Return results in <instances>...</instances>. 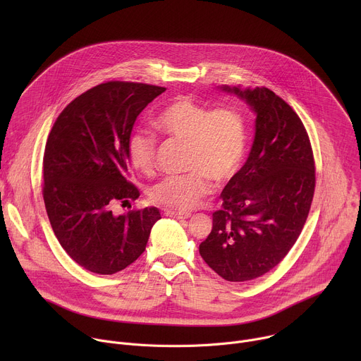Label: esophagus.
<instances>
[{"label":"esophagus","mask_w":361,"mask_h":361,"mask_svg":"<svg viewBox=\"0 0 361 361\" xmlns=\"http://www.w3.org/2000/svg\"><path fill=\"white\" fill-rule=\"evenodd\" d=\"M166 216H167V217H171V219H177V220H187V219L191 217L190 213L174 212V210H167V212H166Z\"/></svg>","instance_id":"esophagus-1"}]
</instances>
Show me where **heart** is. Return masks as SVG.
Returning a JSON list of instances; mask_svg holds the SVG:
<instances>
[{"mask_svg": "<svg viewBox=\"0 0 361 361\" xmlns=\"http://www.w3.org/2000/svg\"><path fill=\"white\" fill-rule=\"evenodd\" d=\"M163 134L185 141L184 176L166 177L149 188V200L170 210H192L212 192L213 184L233 180L243 166L247 128L241 113L233 107L212 109L188 97H177L152 117ZM157 141L145 130L134 131L127 141V159L142 174L156 170Z\"/></svg>", "mask_w": 361, "mask_h": 361, "instance_id": "1", "label": "heart"}]
</instances>
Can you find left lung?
I'll list each match as a JSON object with an SVG mask.
<instances>
[{
  "label": "left lung",
  "mask_w": 361,
  "mask_h": 361,
  "mask_svg": "<svg viewBox=\"0 0 361 361\" xmlns=\"http://www.w3.org/2000/svg\"><path fill=\"white\" fill-rule=\"evenodd\" d=\"M223 90L255 111V137L221 192L200 254L224 280L248 281L274 269L297 241L312 207L316 164L302 121L281 97L266 87Z\"/></svg>",
  "instance_id": "8db88e82"
}]
</instances>
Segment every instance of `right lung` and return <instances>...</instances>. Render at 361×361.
Instances as JSON below:
<instances>
[{
    "instance_id": "right-lung-1",
    "label": "right lung",
    "mask_w": 361,
    "mask_h": 361,
    "mask_svg": "<svg viewBox=\"0 0 361 361\" xmlns=\"http://www.w3.org/2000/svg\"><path fill=\"white\" fill-rule=\"evenodd\" d=\"M164 87L107 81L74 98L49 131L42 197L51 227L71 259L95 274H114L144 252L161 219L156 207L114 216L111 204L140 197L128 181L127 141L138 114Z\"/></svg>"
}]
</instances>
